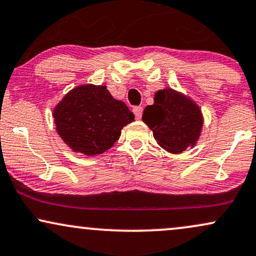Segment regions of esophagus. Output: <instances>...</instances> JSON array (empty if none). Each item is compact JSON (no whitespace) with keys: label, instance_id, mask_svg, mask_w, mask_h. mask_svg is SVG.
I'll list each match as a JSON object with an SVG mask.
<instances>
[{"label":"esophagus","instance_id":"1","mask_svg":"<svg viewBox=\"0 0 256 256\" xmlns=\"http://www.w3.org/2000/svg\"><path fill=\"white\" fill-rule=\"evenodd\" d=\"M134 116H136L137 119H140L142 114H143V107L142 106L134 107Z\"/></svg>","mask_w":256,"mask_h":256}]
</instances>
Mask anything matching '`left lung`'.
Returning <instances> with one entry per match:
<instances>
[{
	"instance_id": "8db88e82",
	"label": "left lung",
	"mask_w": 256,
	"mask_h": 256,
	"mask_svg": "<svg viewBox=\"0 0 256 256\" xmlns=\"http://www.w3.org/2000/svg\"><path fill=\"white\" fill-rule=\"evenodd\" d=\"M142 120L152 131L158 146L170 154L194 148L204 126L198 104L168 87L156 92L154 104L146 107Z\"/></svg>"
}]
</instances>
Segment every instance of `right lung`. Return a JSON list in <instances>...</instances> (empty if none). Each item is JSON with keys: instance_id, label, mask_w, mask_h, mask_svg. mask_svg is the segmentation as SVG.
Segmentation results:
<instances>
[{"instance_id": "add662e5", "label": "right lung", "mask_w": 256, "mask_h": 256, "mask_svg": "<svg viewBox=\"0 0 256 256\" xmlns=\"http://www.w3.org/2000/svg\"><path fill=\"white\" fill-rule=\"evenodd\" d=\"M56 131L74 152L100 155L119 140L134 114L106 86L81 84L68 92L52 112Z\"/></svg>"}]
</instances>
